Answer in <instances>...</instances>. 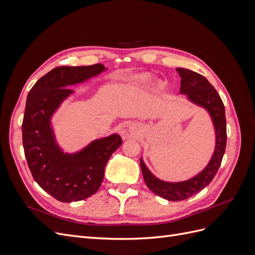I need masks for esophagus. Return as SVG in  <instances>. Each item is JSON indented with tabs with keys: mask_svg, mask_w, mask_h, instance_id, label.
<instances>
[{
	"mask_svg": "<svg viewBox=\"0 0 255 255\" xmlns=\"http://www.w3.org/2000/svg\"><path fill=\"white\" fill-rule=\"evenodd\" d=\"M134 127L133 126H128V128H123L122 130H121V136L123 137V138H128V137H129V136H132L133 134H134Z\"/></svg>",
	"mask_w": 255,
	"mask_h": 255,
	"instance_id": "34e87169",
	"label": "esophagus"
}]
</instances>
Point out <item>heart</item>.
I'll list each match as a JSON object with an SVG mask.
<instances>
[{
  "mask_svg": "<svg viewBox=\"0 0 255 255\" xmlns=\"http://www.w3.org/2000/svg\"><path fill=\"white\" fill-rule=\"evenodd\" d=\"M139 80H141V81H148L149 80V75H140L139 76Z\"/></svg>",
  "mask_w": 255,
  "mask_h": 255,
  "instance_id": "obj_1",
  "label": "heart"
}]
</instances>
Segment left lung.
<instances>
[{
  "label": "left lung",
  "instance_id": "left-lung-1",
  "mask_svg": "<svg viewBox=\"0 0 255 255\" xmlns=\"http://www.w3.org/2000/svg\"><path fill=\"white\" fill-rule=\"evenodd\" d=\"M176 71L181 76V94L186 95L190 102L203 107L210 114L215 128L216 145L210 163L203 170L196 176L183 182L170 183L157 179L140 158V167L145 185L154 194L169 201H181L190 198L206 187L218 171L227 145L226 111L218 92L203 75L184 68H176Z\"/></svg>",
  "mask_w": 255,
  "mask_h": 255
}]
</instances>
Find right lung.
Instances as JSON below:
<instances>
[{
	"mask_svg": "<svg viewBox=\"0 0 255 255\" xmlns=\"http://www.w3.org/2000/svg\"><path fill=\"white\" fill-rule=\"evenodd\" d=\"M101 64L54 68L29 90L22 122V141L34 180L60 202H75L98 191L112 154L122 143L118 134L96 139L76 153H64L51 117L73 90L67 88L105 71Z\"/></svg>",
	"mask_w": 255,
	"mask_h": 255,
	"instance_id": "obj_1",
	"label": "right lung"
}]
</instances>
